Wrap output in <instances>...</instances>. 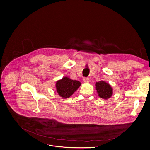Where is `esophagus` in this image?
<instances>
[{
    "mask_svg": "<svg viewBox=\"0 0 150 150\" xmlns=\"http://www.w3.org/2000/svg\"><path fill=\"white\" fill-rule=\"evenodd\" d=\"M83 81L84 83H87L89 82V78H84Z\"/></svg>",
    "mask_w": 150,
    "mask_h": 150,
    "instance_id": "34e87169",
    "label": "esophagus"
}]
</instances>
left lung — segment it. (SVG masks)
<instances>
[{
    "instance_id": "1",
    "label": "left lung",
    "mask_w": 150,
    "mask_h": 150,
    "mask_svg": "<svg viewBox=\"0 0 150 150\" xmlns=\"http://www.w3.org/2000/svg\"><path fill=\"white\" fill-rule=\"evenodd\" d=\"M95 86L100 98L108 100L112 97L113 94V88L109 83L101 81L96 82Z\"/></svg>"
}]
</instances>
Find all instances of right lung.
<instances>
[{"label":"right lung","instance_id":"add662e5","mask_svg":"<svg viewBox=\"0 0 150 150\" xmlns=\"http://www.w3.org/2000/svg\"><path fill=\"white\" fill-rule=\"evenodd\" d=\"M81 83L78 81L72 80L68 77H63L56 83V91L63 98L70 97L81 86Z\"/></svg>","mask_w":150,"mask_h":150}]
</instances>
